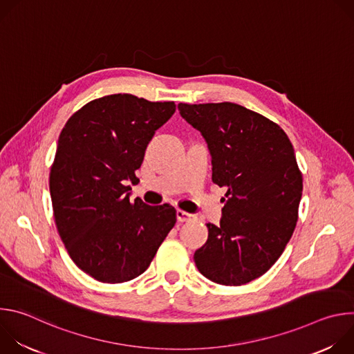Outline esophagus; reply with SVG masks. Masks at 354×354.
<instances>
[{"label":"esophagus","mask_w":354,"mask_h":354,"mask_svg":"<svg viewBox=\"0 0 354 354\" xmlns=\"http://www.w3.org/2000/svg\"><path fill=\"white\" fill-rule=\"evenodd\" d=\"M176 218H178V221H180V223H189V221L197 220L196 214L186 213V212H183V210H180V209L176 210Z\"/></svg>","instance_id":"1"}]
</instances>
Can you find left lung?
Masks as SVG:
<instances>
[{
  "instance_id": "obj_1",
  "label": "left lung",
  "mask_w": 354,
  "mask_h": 354,
  "mask_svg": "<svg viewBox=\"0 0 354 354\" xmlns=\"http://www.w3.org/2000/svg\"><path fill=\"white\" fill-rule=\"evenodd\" d=\"M178 109L207 141L213 182L228 189L220 225L207 224L194 263L214 283L246 284L276 263L298 220L302 174L292 144L277 123L236 104Z\"/></svg>"
}]
</instances>
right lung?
Here are the masks:
<instances>
[{
	"label": "right lung",
	"instance_id": "obj_1",
	"mask_svg": "<svg viewBox=\"0 0 354 354\" xmlns=\"http://www.w3.org/2000/svg\"><path fill=\"white\" fill-rule=\"evenodd\" d=\"M175 109L108 95L78 109L60 133L48 176L55 223L73 262L97 281L144 273L176 223L172 206L129 197L147 144Z\"/></svg>",
	"mask_w": 354,
	"mask_h": 354
}]
</instances>
